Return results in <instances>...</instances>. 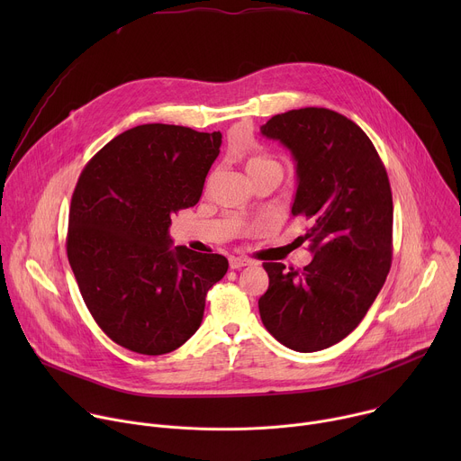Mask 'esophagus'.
<instances>
[{
  "label": "esophagus",
  "instance_id": "34e87169",
  "mask_svg": "<svg viewBox=\"0 0 461 461\" xmlns=\"http://www.w3.org/2000/svg\"><path fill=\"white\" fill-rule=\"evenodd\" d=\"M248 265H251V260L246 258V257H230V267H231L233 270L244 268V267H248Z\"/></svg>",
  "mask_w": 461,
  "mask_h": 461
}]
</instances>
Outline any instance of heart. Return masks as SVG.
<instances>
[{
  "mask_svg": "<svg viewBox=\"0 0 461 461\" xmlns=\"http://www.w3.org/2000/svg\"><path fill=\"white\" fill-rule=\"evenodd\" d=\"M244 167H246V173L249 175L251 182L258 180V178H265V176H272L281 182L283 175H285V166L277 158L265 155V153L248 155L244 160Z\"/></svg>",
  "mask_w": 461,
  "mask_h": 461,
  "instance_id": "obj_1",
  "label": "heart"
}]
</instances>
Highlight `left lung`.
Instances as JSON below:
<instances>
[{
    "label": "left lung",
    "instance_id": "8db88e82",
    "mask_svg": "<svg viewBox=\"0 0 461 461\" xmlns=\"http://www.w3.org/2000/svg\"><path fill=\"white\" fill-rule=\"evenodd\" d=\"M295 160L292 215L308 221L303 242L313 258L303 270L265 262L270 285L258 299L267 330L295 352L345 339L366 315L392 265V191L365 131L347 116L304 107L260 127Z\"/></svg>",
    "mask_w": 461,
    "mask_h": 461
}]
</instances>
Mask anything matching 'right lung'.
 Segmentation results:
<instances>
[{
  "instance_id": "obj_1",
  "label": "right lung",
  "mask_w": 461,
  "mask_h": 461,
  "mask_svg": "<svg viewBox=\"0 0 461 461\" xmlns=\"http://www.w3.org/2000/svg\"><path fill=\"white\" fill-rule=\"evenodd\" d=\"M222 135L144 123L84 167L73 193L68 257L96 324L144 356L182 347L203 322L206 294L228 272L219 253L171 248V215L199 203Z\"/></svg>"
}]
</instances>
